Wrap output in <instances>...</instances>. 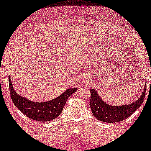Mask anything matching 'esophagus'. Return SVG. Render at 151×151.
Returning a JSON list of instances; mask_svg holds the SVG:
<instances>
[{
  "mask_svg": "<svg viewBox=\"0 0 151 151\" xmlns=\"http://www.w3.org/2000/svg\"><path fill=\"white\" fill-rule=\"evenodd\" d=\"M81 81H82V83H88L89 81L88 76H87L86 74H83V75L81 76Z\"/></svg>",
  "mask_w": 151,
  "mask_h": 151,
  "instance_id": "1",
  "label": "esophagus"
}]
</instances>
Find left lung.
<instances>
[{
  "label": "left lung",
  "mask_w": 151,
  "mask_h": 151,
  "mask_svg": "<svg viewBox=\"0 0 151 151\" xmlns=\"http://www.w3.org/2000/svg\"><path fill=\"white\" fill-rule=\"evenodd\" d=\"M146 85L144 91L138 100L129 105L112 106L101 99L97 91L90 89V107L94 117L97 119L107 123H117L127 119L142 105L144 101Z\"/></svg>",
  "instance_id": "1"
}]
</instances>
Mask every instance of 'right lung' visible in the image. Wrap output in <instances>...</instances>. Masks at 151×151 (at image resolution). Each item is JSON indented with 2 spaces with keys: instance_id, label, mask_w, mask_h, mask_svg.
I'll return each instance as SVG.
<instances>
[{
  "instance_id": "add662e5",
  "label": "right lung",
  "mask_w": 151,
  "mask_h": 151,
  "mask_svg": "<svg viewBox=\"0 0 151 151\" xmlns=\"http://www.w3.org/2000/svg\"><path fill=\"white\" fill-rule=\"evenodd\" d=\"M9 88L10 97L16 107L21 112L31 119L38 121H49L54 120L62 113L65 102L77 88H70L59 97L46 102H34L20 96L16 93L9 76Z\"/></svg>"
}]
</instances>
